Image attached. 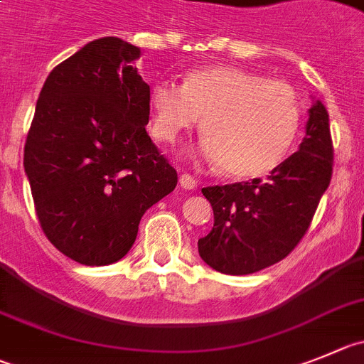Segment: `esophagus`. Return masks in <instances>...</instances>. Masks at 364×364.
I'll list each match as a JSON object with an SVG mask.
<instances>
[{"label":"esophagus","mask_w":364,"mask_h":364,"mask_svg":"<svg viewBox=\"0 0 364 364\" xmlns=\"http://www.w3.org/2000/svg\"><path fill=\"white\" fill-rule=\"evenodd\" d=\"M179 185H181V188L185 190H193L196 186H198V181H196L190 174H181L179 176Z\"/></svg>","instance_id":"1"}]
</instances>
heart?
Here are the masks:
<instances>
[{
  "label": "heart",
  "instance_id": "heart-1",
  "mask_svg": "<svg viewBox=\"0 0 364 364\" xmlns=\"http://www.w3.org/2000/svg\"><path fill=\"white\" fill-rule=\"evenodd\" d=\"M201 118V152L233 178L269 174L289 154L301 125V102L289 84L228 66L190 70L183 84L151 90V131L172 144Z\"/></svg>",
  "mask_w": 364,
  "mask_h": 364
}]
</instances>
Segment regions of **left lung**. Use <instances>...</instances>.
<instances>
[{"label":"left lung","mask_w":364,"mask_h":364,"mask_svg":"<svg viewBox=\"0 0 364 364\" xmlns=\"http://www.w3.org/2000/svg\"><path fill=\"white\" fill-rule=\"evenodd\" d=\"M332 165L328 113L318 100L300 149L266 179L203 188L213 208V228L198 242L201 259L224 274L257 273L285 259L311 226Z\"/></svg>","instance_id":"8db88e82"}]
</instances>
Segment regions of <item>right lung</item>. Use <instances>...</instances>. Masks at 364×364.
<instances>
[{"label": "right lung", "instance_id": "1", "mask_svg": "<svg viewBox=\"0 0 364 364\" xmlns=\"http://www.w3.org/2000/svg\"><path fill=\"white\" fill-rule=\"evenodd\" d=\"M140 48L102 37L50 71L25 144V172L44 235L75 262L127 255L141 215L171 193L178 172L145 131L151 87Z\"/></svg>", "mask_w": 364, "mask_h": 364}]
</instances>
